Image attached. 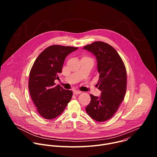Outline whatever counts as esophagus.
<instances>
[{
  "label": "esophagus",
  "mask_w": 157,
  "mask_h": 157,
  "mask_svg": "<svg viewBox=\"0 0 157 157\" xmlns=\"http://www.w3.org/2000/svg\"><path fill=\"white\" fill-rule=\"evenodd\" d=\"M81 91H80L75 90V91H73V94H75V95H78V94H81Z\"/></svg>",
  "instance_id": "1"
}]
</instances>
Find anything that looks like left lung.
I'll use <instances>...</instances> for the list:
<instances>
[{"mask_svg":"<svg viewBox=\"0 0 157 157\" xmlns=\"http://www.w3.org/2000/svg\"><path fill=\"white\" fill-rule=\"evenodd\" d=\"M96 56L99 73L98 89L100 97L91 96L86 107L87 114L98 122H104L113 117L123 101L127 89V73L124 63L110 44L95 41L83 48Z\"/></svg>","mask_w":157,"mask_h":157,"instance_id":"obj_1","label":"left lung"}]
</instances>
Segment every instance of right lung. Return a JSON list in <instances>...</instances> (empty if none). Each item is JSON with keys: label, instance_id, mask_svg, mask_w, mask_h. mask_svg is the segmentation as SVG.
Returning a JSON list of instances; mask_svg holds the SVG:
<instances>
[{"label": "right lung", "instance_id": "add662e5", "mask_svg": "<svg viewBox=\"0 0 157 157\" xmlns=\"http://www.w3.org/2000/svg\"><path fill=\"white\" fill-rule=\"evenodd\" d=\"M78 48L52 45L35 61L30 72L29 89L39 114L46 119L59 116L71 99L73 92L55 85L66 57Z\"/></svg>", "mask_w": 157, "mask_h": 157}]
</instances>
